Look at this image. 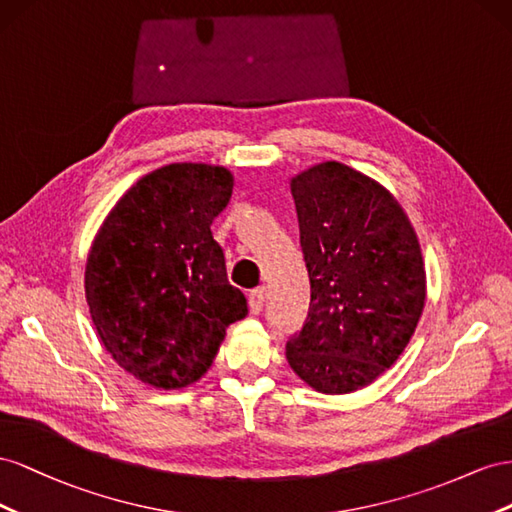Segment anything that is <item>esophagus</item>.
<instances>
[{
    "mask_svg": "<svg viewBox=\"0 0 512 512\" xmlns=\"http://www.w3.org/2000/svg\"><path fill=\"white\" fill-rule=\"evenodd\" d=\"M264 302H266V287H257L253 289L251 294H248V306H251V313H261L264 309Z\"/></svg>",
    "mask_w": 512,
    "mask_h": 512,
    "instance_id": "obj_1",
    "label": "esophagus"
}]
</instances>
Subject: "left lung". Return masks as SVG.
<instances>
[{
  "label": "left lung",
  "mask_w": 512,
  "mask_h": 512,
  "mask_svg": "<svg viewBox=\"0 0 512 512\" xmlns=\"http://www.w3.org/2000/svg\"><path fill=\"white\" fill-rule=\"evenodd\" d=\"M289 186L311 304L285 356L313 390L354 392L397 362L425 309L416 231L388 188L337 160L300 171Z\"/></svg>",
  "instance_id": "8db88e82"
}]
</instances>
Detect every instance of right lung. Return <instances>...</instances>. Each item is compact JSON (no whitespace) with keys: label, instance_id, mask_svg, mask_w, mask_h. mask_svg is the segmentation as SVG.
<instances>
[{"label":"right lung","instance_id":"1","mask_svg":"<svg viewBox=\"0 0 512 512\" xmlns=\"http://www.w3.org/2000/svg\"><path fill=\"white\" fill-rule=\"evenodd\" d=\"M231 193L233 173L221 165L154 169L115 203L90 246L92 324L111 358L145 386L195 384L227 328L248 313L210 229Z\"/></svg>","mask_w":512,"mask_h":512}]
</instances>
